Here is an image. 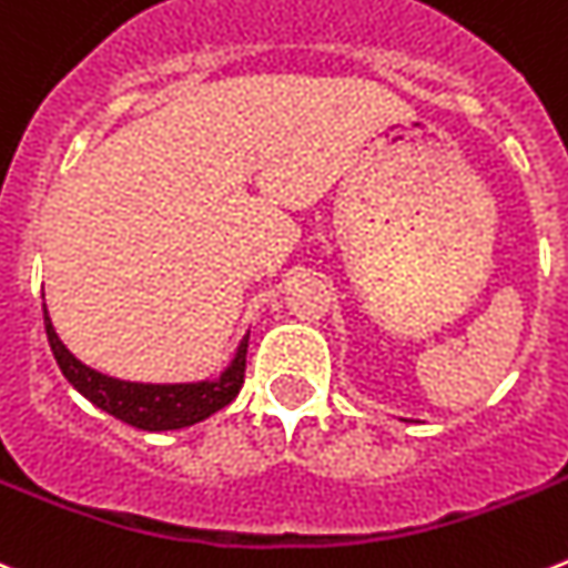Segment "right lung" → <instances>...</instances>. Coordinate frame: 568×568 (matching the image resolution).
<instances>
[{
	"mask_svg": "<svg viewBox=\"0 0 568 568\" xmlns=\"http://www.w3.org/2000/svg\"><path fill=\"white\" fill-rule=\"evenodd\" d=\"M44 331H48L50 351H53L64 379L81 396L90 398L95 407L121 418L124 424H132L138 430H181L189 424L203 422L221 407H226L229 402H234L243 387V376H246L248 334L243 336L232 365L221 373V379L192 382V385H141V382L112 379V376H104L75 359L53 331L48 308H44Z\"/></svg>",
	"mask_w": 568,
	"mask_h": 568,
	"instance_id": "add662e5",
	"label": "right lung"
}]
</instances>
